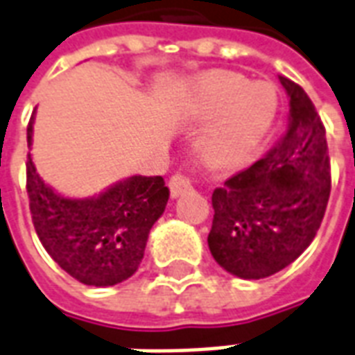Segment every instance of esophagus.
<instances>
[{
    "mask_svg": "<svg viewBox=\"0 0 355 355\" xmlns=\"http://www.w3.org/2000/svg\"><path fill=\"white\" fill-rule=\"evenodd\" d=\"M191 189V178L186 177L184 173H175L171 178H169V191H171L173 197H178L186 193Z\"/></svg>",
    "mask_w": 355,
    "mask_h": 355,
    "instance_id": "esophagus-1",
    "label": "esophagus"
}]
</instances>
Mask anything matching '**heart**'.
I'll use <instances>...</instances> for the list:
<instances>
[{
    "mask_svg": "<svg viewBox=\"0 0 355 355\" xmlns=\"http://www.w3.org/2000/svg\"><path fill=\"white\" fill-rule=\"evenodd\" d=\"M279 110L274 83L251 81L232 70H214L188 89L184 112L208 121L199 137V153L210 167H236L255 150L272 128Z\"/></svg>",
    "mask_w": 355,
    "mask_h": 355,
    "instance_id": "heart-1",
    "label": "heart"
}]
</instances>
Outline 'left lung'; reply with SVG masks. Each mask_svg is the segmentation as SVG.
Wrapping results in <instances>:
<instances>
[{
  "label": "left lung",
  "instance_id": "obj_1",
  "mask_svg": "<svg viewBox=\"0 0 355 355\" xmlns=\"http://www.w3.org/2000/svg\"><path fill=\"white\" fill-rule=\"evenodd\" d=\"M291 98L285 134L261 159L212 193L208 248L216 262L242 279L277 274L302 255L331 191L326 128L304 89L279 76Z\"/></svg>",
  "mask_w": 355,
  "mask_h": 355
}]
</instances>
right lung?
Returning a JSON list of instances; mask_svg holds the SVG:
<instances>
[{
  "instance_id": "add662e5",
  "label": "right lung",
  "mask_w": 355,
  "mask_h": 355,
  "mask_svg": "<svg viewBox=\"0 0 355 355\" xmlns=\"http://www.w3.org/2000/svg\"><path fill=\"white\" fill-rule=\"evenodd\" d=\"M33 124H27L31 147ZM26 188L35 231L48 255L83 285L112 286L135 274L169 189L162 177H130L91 199L48 188L27 154Z\"/></svg>"
}]
</instances>
